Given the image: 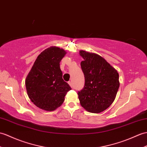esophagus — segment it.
Wrapping results in <instances>:
<instances>
[{
    "mask_svg": "<svg viewBox=\"0 0 147 147\" xmlns=\"http://www.w3.org/2000/svg\"><path fill=\"white\" fill-rule=\"evenodd\" d=\"M68 84H69L70 85V86H71V88H73V84L72 81H68Z\"/></svg>",
    "mask_w": 147,
    "mask_h": 147,
    "instance_id": "34e87169",
    "label": "esophagus"
}]
</instances>
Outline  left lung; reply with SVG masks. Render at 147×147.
I'll use <instances>...</instances> for the list:
<instances>
[{"label":"left lung","instance_id":"obj_1","mask_svg":"<svg viewBox=\"0 0 147 147\" xmlns=\"http://www.w3.org/2000/svg\"><path fill=\"white\" fill-rule=\"evenodd\" d=\"M80 54L84 59L81 67L84 75V87L78 93L80 104L86 111L99 113L115 100L120 86L119 74L98 54L84 51Z\"/></svg>","mask_w":147,"mask_h":147}]
</instances>
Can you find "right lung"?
<instances>
[{
	"label": "right lung",
	"instance_id": "right-lung-1",
	"mask_svg": "<svg viewBox=\"0 0 147 147\" xmlns=\"http://www.w3.org/2000/svg\"><path fill=\"white\" fill-rule=\"evenodd\" d=\"M66 51L50 47L40 53L27 75V94L36 107L46 111H54L62 105L67 91L71 90L63 79L60 61Z\"/></svg>",
	"mask_w": 147,
	"mask_h": 147
}]
</instances>
